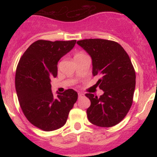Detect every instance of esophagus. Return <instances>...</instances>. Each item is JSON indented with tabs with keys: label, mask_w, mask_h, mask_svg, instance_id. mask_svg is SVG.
Here are the masks:
<instances>
[{
	"label": "esophagus",
	"mask_w": 157,
	"mask_h": 157,
	"mask_svg": "<svg viewBox=\"0 0 157 157\" xmlns=\"http://www.w3.org/2000/svg\"><path fill=\"white\" fill-rule=\"evenodd\" d=\"M83 94L82 93H81V92H78V97L79 98H80V97H82V96H83Z\"/></svg>",
	"instance_id": "obj_1"
}]
</instances>
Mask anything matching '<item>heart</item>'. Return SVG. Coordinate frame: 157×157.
I'll use <instances>...</instances> for the list:
<instances>
[{"label": "heart", "mask_w": 157, "mask_h": 157, "mask_svg": "<svg viewBox=\"0 0 157 157\" xmlns=\"http://www.w3.org/2000/svg\"><path fill=\"white\" fill-rule=\"evenodd\" d=\"M84 55H85L84 54H82V53H78V54H77V55L75 56V57H80V56H84Z\"/></svg>", "instance_id": "obj_1"}]
</instances>
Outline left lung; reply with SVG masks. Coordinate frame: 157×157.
<instances>
[{
  "label": "left lung",
  "mask_w": 157,
  "mask_h": 157,
  "mask_svg": "<svg viewBox=\"0 0 157 157\" xmlns=\"http://www.w3.org/2000/svg\"><path fill=\"white\" fill-rule=\"evenodd\" d=\"M91 57L93 76L104 91L100 97L86 94L91 105L86 111L88 119L100 127H112L121 122L132 105L136 75L128 55L121 45L103 39L77 41Z\"/></svg>",
  "instance_id": "left-lung-1"
}]
</instances>
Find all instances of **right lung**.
<instances>
[{
  "instance_id": "right-lung-1",
  "label": "right lung",
  "mask_w": 157,
  "mask_h": 157,
  "mask_svg": "<svg viewBox=\"0 0 157 157\" xmlns=\"http://www.w3.org/2000/svg\"><path fill=\"white\" fill-rule=\"evenodd\" d=\"M76 40L35 41L23 53L17 65L15 89L25 117L45 131L57 130L66 124L77 100V91H52L51 78L57 75V63L74 48Z\"/></svg>"
}]
</instances>
